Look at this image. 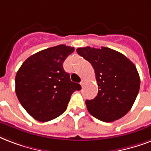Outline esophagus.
Returning <instances> with one entry per match:
<instances>
[{"mask_svg": "<svg viewBox=\"0 0 151 151\" xmlns=\"http://www.w3.org/2000/svg\"><path fill=\"white\" fill-rule=\"evenodd\" d=\"M80 84H81L82 86H84V84H85V80L84 79H82L81 80V83H80Z\"/></svg>", "mask_w": 151, "mask_h": 151, "instance_id": "1", "label": "esophagus"}]
</instances>
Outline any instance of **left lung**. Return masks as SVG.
Returning a JSON list of instances; mask_svg holds the SVG:
<instances>
[{
    "label": "left lung",
    "mask_w": 151,
    "mask_h": 151,
    "mask_svg": "<svg viewBox=\"0 0 151 151\" xmlns=\"http://www.w3.org/2000/svg\"><path fill=\"white\" fill-rule=\"evenodd\" d=\"M78 54L94 68L97 96L86 100L89 113L104 122L123 117L132 107L140 87L136 67L122 53L106 47L78 48Z\"/></svg>",
    "instance_id": "left-lung-1"
}]
</instances>
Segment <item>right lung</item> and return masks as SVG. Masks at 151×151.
I'll return each instance as SVG.
<instances>
[{
    "mask_svg": "<svg viewBox=\"0 0 151 151\" xmlns=\"http://www.w3.org/2000/svg\"><path fill=\"white\" fill-rule=\"evenodd\" d=\"M74 47L59 45L28 57L16 76V94L25 110L35 120L46 122L61 115L80 84L71 81L63 68Z\"/></svg>",
    "mask_w": 151,
    "mask_h": 151,
    "instance_id": "right-lung-1",
    "label": "right lung"
}]
</instances>
